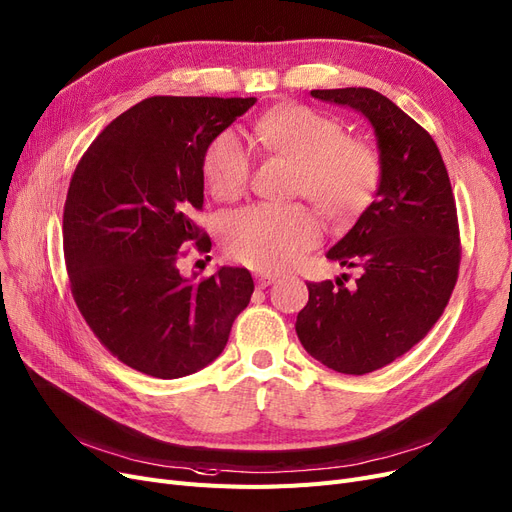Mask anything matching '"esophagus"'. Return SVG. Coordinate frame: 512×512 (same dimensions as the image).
Here are the masks:
<instances>
[{"label": "esophagus", "instance_id": "1", "mask_svg": "<svg viewBox=\"0 0 512 512\" xmlns=\"http://www.w3.org/2000/svg\"><path fill=\"white\" fill-rule=\"evenodd\" d=\"M277 281V275H271V273H256V283L258 288H269L271 283Z\"/></svg>", "mask_w": 512, "mask_h": 512}]
</instances>
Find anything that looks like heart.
Returning a JSON list of instances; mask_svg holds the SVG:
<instances>
[{
  "mask_svg": "<svg viewBox=\"0 0 512 512\" xmlns=\"http://www.w3.org/2000/svg\"><path fill=\"white\" fill-rule=\"evenodd\" d=\"M254 132L275 153L294 161V191L332 218L361 212L380 185V157L372 145L344 136L342 124L311 107H281L262 115ZM252 159L235 132H222L203 159V176L218 199H233L248 185ZM233 258L258 271H281L317 243L319 224L304 206H252L235 212L227 231Z\"/></svg>",
  "mask_w": 512,
  "mask_h": 512,
  "instance_id": "b5f03b06",
  "label": "heart"
}]
</instances>
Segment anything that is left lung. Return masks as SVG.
<instances>
[{"label":"left lung","mask_w":512,"mask_h":512,"mask_svg":"<svg viewBox=\"0 0 512 512\" xmlns=\"http://www.w3.org/2000/svg\"><path fill=\"white\" fill-rule=\"evenodd\" d=\"M351 107L374 130L380 185L327 258L359 269L349 290L306 283L296 334L311 357L340 374H370L418 344L441 317L458 279L456 201L441 153L424 128L370 88L313 90Z\"/></svg>","instance_id":"8db88e82"}]
</instances>
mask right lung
Wrapping results in <instances>:
<instances>
[{
	"instance_id": "obj_1",
	"label": "right lung",
	"mask_w": 512,
	"mask_h": 512,
	"mask_svg": "<svg viewBox=\"0 0 512 512\" xmlns=\"http://www.w3.org/2000/svg\"><path fill=\"white\" fill-rule=\"evenodd\" d=\"M256 98L151 96L102 130L71 178L63 243L79 313L107 349L153 378L210 365L248 306V269L212 277L178 269L185 243L210 252L193 222L203 159Z\"/></svg>"
}]
</instances>
